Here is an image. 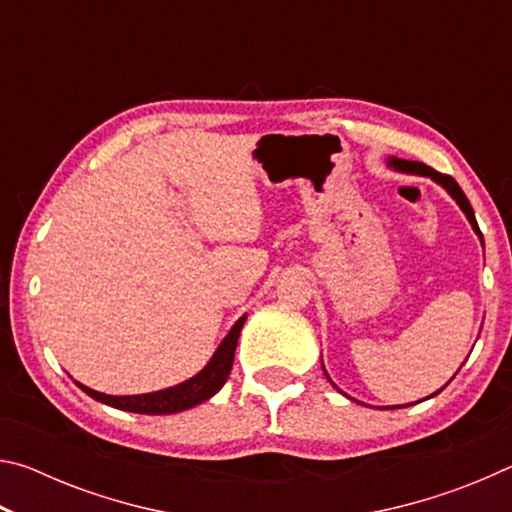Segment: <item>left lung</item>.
Instances as JSON below:
<instances>
[{"mask_svg":"<svg viewBox=\"0 0 512 512\" xmlns=\"http://www.w3.org/2000/svg\"><path fill=\"white\" fill-rule=\"evenodd\" d=\"M386 164H388V167H391V169H395V171H404V173H415V176H427V178H431L433 180V183H436V185H440V187H443L445 189V192L449 194V196H452L454 198V201H456V205L458 207H461V212L465 214V219L467 221H470V225H472V230H474V235L476 237H479V241H481V246H483V235H481V230H479V223H476V216H474V210H472V205H470V201H467V196L463 194V189L461 187H458V183H456V180L452 178V176H445V173H438L436 169H431V167H427V164H422V162H413V160H400V158H393V155H388V160H386ZM458 370H461V368H458ZM456 370V372H458ZM323 372H325V377H327V381H329V384H332L334 388H336V391H339V393H343L341 391V388L339 386H336L334 384V381L332 379H329V375H327V370H325V366H323ZM454 379V377H452ZM452 379H449V381H452ZM449 381H447V384H449ZM445 384V386H447ZM443 386V388H445ZM443 388H440V391H443ZM440 391H436V393H431L429 397H433V395H438ZM345 395V393H343ZM345 397H348V400H352V402H357L359 404V400H354V397H350V395H345ZM424 400H427V397H424ZM404 406H411V404H397V406H388V409H404Z\"/></svg>","mask_w":512,"mask_h":512,"instance_id":"left-lung-1","label":"left lung"}]
</instances>
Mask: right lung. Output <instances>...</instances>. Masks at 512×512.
<instances>
[{
  "label": "right lung",
  "instance_id": "add662e5",
  "mask_svg": "<svg viewBox=\"0 0 512 512\" xmlns=\"http://www.w3.org/2000/svg\"><path fill=\"white\" fill-rule=\"evenodd\" d=\"M246 318L248 316L244 314L235 325H232V329L225 334V339L219 343V348L214 350L210 361L205 363V368L201 372H196L194 377L180 381L176 386L162 388V391H155V393H142V395H106L83 386L81 381H76V386H79L83 393H88L92 400L108 404L112 409H119V411L144 413V415H171V413L187 411L192 409V406H198L210 400V397H214L221 391L225 381H228L232 361H235L237 341Z\"/></svg>",
  "mask_w": 512,
  "mask_h": 512
}]
</instances>
